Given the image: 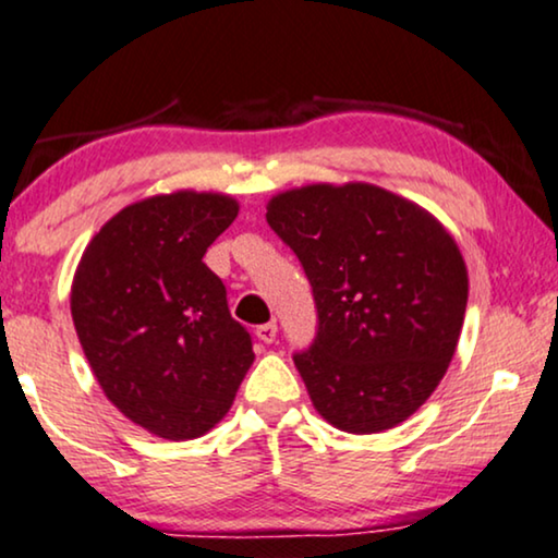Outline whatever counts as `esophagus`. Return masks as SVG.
<instances>
[{"label": "esophagus", "mask_w": 558, "mask_h": 558, "mask_svg": "<svg viewBox=\"0 0 558 558\" xmlns=\"http://www.w3.org/2000/svg\"><path fill=\"white\" fill-rule=\"evenodd\" d=\"M256 336L262 343H274V338H277V323H264L256 328Z\"/></svg>", "instance_id": "esophagus-1"}]
</instances>
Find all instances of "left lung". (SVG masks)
Here are the masks:
<instances>
[{
  "instance_id": "1",
  "label": "left lung",
  "mask_w": 558,
  "mask_h": 558,
  "mask_svg": "<svg viewBox=\"0 0 558 558\" xmlns=\"http://www.w3.org/2000/svg\"><path fill=\"white\" fill-rule=\"evenodd\" d=\"M313 287L317 330L294 366L336 428H395L428 400L464 325L469 279L453 238L372 184H313L266 213Z\"/></svg>"
}]
</instances>
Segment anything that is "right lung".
<instances>
[{"label":"right lung","instance_id":"right-lung-1","mask_svg":"<svg viewBox=\"0 0 558 558\" xmlns=\"http://www.w3.org/2000/svg\"><path fill=\"white\" fill-rule=\"evenodd\" d=\"M235 215L222 194L135 202L92 238L76 269L71 315L99 387L161 438H197L222 421L253 364L251 332L202 262Z\"/></svg>","mask_w":558,"mask_h":558}]
</instances>
